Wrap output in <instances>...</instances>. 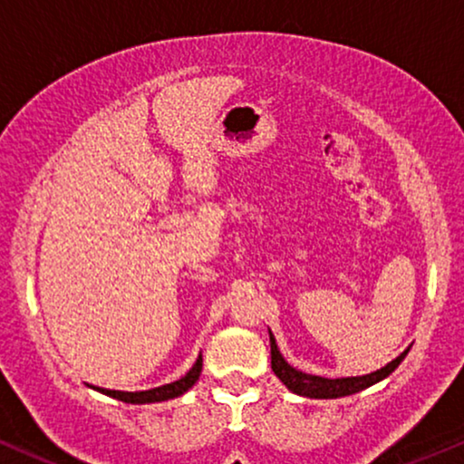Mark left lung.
Wrapping results in <instances>:
<instances>
[{
	"mask_svg": "<svg viewBox=\"0 0 464 464\" xmlns=\"http://www.w3.org/2000/svg\"><path fill=\"white\" fill-rule=\"evenodd\" d=\"M269 347H272V371L276 377H278L283 383L289 388L293 394L308 396V398H340V396H351L355 392H362L371 385L377 383V381L385 379L398 368V363L404 360V355L409 353L402 351L401 355L396 357L394 362H390L388 366H383L377 372L363 374V377H347V379H325V377H314V374H306L295 371V368L289 366L285 362V357L280 355L278 347H276V340L269 332Z\"/></svg>",
	"mask_w": 464,
	"mask_h": 464,
	"instance_id": "8db88e82",
	"label": "left lung"
}]
</instances>
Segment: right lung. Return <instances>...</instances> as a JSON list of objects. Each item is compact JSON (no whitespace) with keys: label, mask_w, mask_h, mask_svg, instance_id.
I'll list each match as a JSON object with an SVG mask.
<instances>
[{"label":"right lung","mask_w":464,"mask_h":464,"mask_svg":"<svg viewBox=\"0 0 464 464\" xmlns=\"http://www.w3.org/2000/svg\"><path fill=\"white\" fill-rule=\"evenodd\" d=\"M201 368H203V357L198 355L195 366H192L190 371L184 374V377L173 381V383L160 385V388L145 390V392H120V390H102V388H93V390L102 392V394H107L111 398H117V401H121V402H130V404H148V402L171 401V398L181 396L184 392H188L192 385L197 383L198 374H201Z\"/></svg>","instance_id":"1"}]
</instances>
